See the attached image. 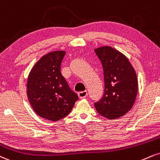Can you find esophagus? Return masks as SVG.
Wrapping results in <instances>:
<instances>
[{"mask_svg": "<svg viewBox=\"0 0 160 160\" xmlns=\"http://www.w3.org/2000/svg\"><path fill=\"white\" fill-rule=\"evenodd\" d=\"M87 95H88V93H87V92L86 91H82V92H80L78 93V96H79V98H85L86 97V96H87Z\"/></svg>", "mask_w": 160, "mask_h": 160, "instance_id": "esophagus-1", "label": "esophagus"}]
</instances>
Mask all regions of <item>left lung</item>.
I'll use <instances>...</instances> for the list:
<instances>
[{
    "mask_svg": "<svg viewBox=\"0 0 160 160\" xmlns=\"http://www.w3.org/2000/svg\"><path fill=\"white\" fill-rule=\"evenodd\" d=\"M104 76V94L95 103L96 110L105 118L115 119L130 111L138 92V79L131 63L122 53L109 46L95 49Z\"/></svg>",
    "mask_w": 160,
    "mask_h": 160,
    "instance_id": "obj_1",
    "label": "left lung"
}]
</instances>
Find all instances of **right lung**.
<instances>
[{
    "mask_svg": "<svg viewBox=\"0 0 160 160\" xmlns=\"http://www.w3.org/2000/svg\"><path fill=\"white\" fill-rule=\"evenodd\" d=\"M65 54L64 51H56L44 55L28 75L29 102L38 116L49 121L57 122L68 115L78 100L61 74Z\"/></svg>",
    "mask_w": 160,
    "mask_h": 160,
    "instance_id": "1",
    "label": "right lung"
}]
</instances>
